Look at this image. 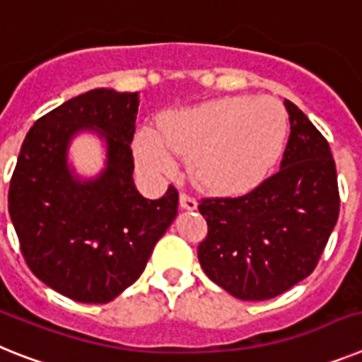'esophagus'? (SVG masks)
<instances>
[{
  "mask_svg": "<svg viewBox=\"0 0 362 362\" xmlns=\"http://www.w3.org/2000/svg\"><path fill=\"white\" fill-rule=\"evenodd\" d=\"M180 206L184 209H189V211H193V209H197L199 202H197V199H193L191 195H187V193H182V195H180Z\"/></svg>",
  "mask_w": 362,
  "mask_h": 362,
  "instance_id": "esophagus-1",
  "label": "esophagus"
}]
</instances>
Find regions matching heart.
<instances>
[{
    "label": "heart",
    "mask_w": 362,
    "mask_h": 362,
    "mask_svg": "<svg viewBox=\"0 0 362 362\" xmlns=\"http://www.w3.org/2000/svg\"><path fill=\"white\" fill-rule=\"evenodd\" d=\"M287 138V114L272 97H224L160 121V134L141 129L136 156L151 175H171L187 158L197 182L217 191L250 186L274 165Z\"/></svg>",
    "instance_id": "b5f03b06"
}]
</instances>
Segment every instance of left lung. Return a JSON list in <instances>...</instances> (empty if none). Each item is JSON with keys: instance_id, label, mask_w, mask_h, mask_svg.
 <instances>
[{"instance_id": "left-lung-1", "label": "left lung", "mask_w": 362, "mask_h": 362, "mask_svg": "<svg viewBox=\"0 0 362 362\" xmlns=\"http://www.w3.org/2000/svg\"><path fill=\"white\" fill-rule=\"evenodd\" d=\"M291 136L276 175L243 197L204 199L208 235L199 261L211 281L239 300H269L311 274L339 218L329 144L291 101Z\"/></svg>"}]
</instances>
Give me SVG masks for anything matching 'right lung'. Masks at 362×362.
<instances>
[{
  "label": "right lung",
  "instance_id": "1",
  "mask_svg": "<svg viewBox=\"0 0 362 362\" xmlns=\"http://www.w3.org/2000/svg\"><path fill=\"white\" fill-rule=\"evenodd\" d=\"M139 93L97 88L36 121L20 148L8 214L36 278L83 303H108L145 270L178 214L173 186L158 200L136 189L130 141ZM81 134H95L105 167L84 179L69 163Z\"/></svg>",
  "mask_w": 362,
  "mask_h": 362
}]
</instances>
